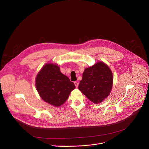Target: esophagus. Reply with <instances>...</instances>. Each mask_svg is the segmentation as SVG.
<instances>
[{
	"label": "esophagus",
	"mask_w": 149,
	"mask_h": 149,
	"mask_svg": "<svg viewBox=\"0 0 149 149\" xmlns=\"http://www.w3.org/2000/svg\"><path fill=\"white\" fill-rule=\"evenodd\" d=\"M74 84H75V87L77 88V87H78V83L77 81H75V82H74Z\"/></svg>",
	"instance_id": "obj_1"
}]
</instances>
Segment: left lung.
Masks as SVG:
<instances>
[{"label":"left lung","instance_id":"left-lung-1","mask_svg":"<svg viewBox=\"0 0 149 149\" xmlns=\"http://www.w3.org/2000/svg\"><path fill=\"white\" fill-rule=\"evenodd\" d=\"M113 84L110 67L103 62H97L85 68L78 89L92 102L100 104L110 95Z\"/></svg>","mask_w":149,"mask_h":149}]
</instances>
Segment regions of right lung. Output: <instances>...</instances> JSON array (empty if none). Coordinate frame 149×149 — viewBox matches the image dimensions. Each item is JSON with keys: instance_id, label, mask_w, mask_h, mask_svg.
<instances>
[{"instance_id": "obj_1", "label": "right lung", "mask_w": 149, "mask_h": 149, "mask_svg": "<svg viewBox=\"0 0 149 149\" xmlns=\"http://www.w3.org/2000/svg\"><path fill=\"white\" fill-rule=\"evenodd\" d=\"M35 86L42 100L54 107L63 105L75 88L74 83L61 72L59 66L53 63L42 66L36 75Z\"/></svg>"}]
</instances>
